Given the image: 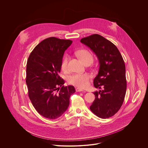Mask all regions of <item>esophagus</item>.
Returning <instances> with one entry per match:
<instances>
[{"label":"esophagus","instance_id":"esophagus-1","mask_svg":"<svg viewBox=\"0 0 148 148\" xmlns=\"http://www.w3.org/2000/svg\"><path fill=\"white\" fill-rule=\"evenodd\" d=\"M75 90H76V92H83V91H84L82 89H80V88H77L75 89Z\"/></svg>","mask_w":148,"mask_h":148}]
</instances>
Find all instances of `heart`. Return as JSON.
I'll return each instance as SVG.
<instances>
[{"label": "heart", "instance_id": "1", "mask_svg": "<svg viewBox=\"0 0 148 148\" xmlns=\"http://www.w3.org/2000/svg\"><path fill=\"white\" fill-rule=\"evenodd\" d=\"M77 55L84 64L88 62H92L93 60V57L92 54L87 50H79L77 52ZM68 55H65L64 56L61 64L62 69L63 71H66L68 69ZM90 78V75L87 73L74 74L69 76L67 78V80L68 82L71 84L83 88L88 86Z\"/></svg>", "mask_w": 148, "mask_h": 148}]
</instances>
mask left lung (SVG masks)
Wrapping results in <instances>:
<instances>
[{
  "instance_id": "8db88e82",
  "label": "left lung",
  "mask_w": 148,
  "mask_h": 148,
  "mask_svg": "<svg viewBox=\"0 0 148 148\" xmlns=\"http://www.w3.org/2000/svg\"><path fill=\"white\" fill-rule=\"evenodd\" d=\"M80 42L89 47L98 57V74L94 86L103 90L94 92L95 100L90 106L92 113L102 119L117 113L124 100L127 90L125 66L117 47L99 34L83 38Z\"/></svg>"
}]
</instances>
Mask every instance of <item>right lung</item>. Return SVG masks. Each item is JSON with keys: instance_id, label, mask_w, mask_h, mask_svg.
<instances>
[{"instance_id": "obj_1", "label": "right lung", "mask_w": 148, "mask_h": 148, "mask_svg": "<svg viewBox=\"0 0 148 148\" xmlns=\"http://www.w3.org/2000/svg\"><path fill=\"white\" fill-rule=\"evenodd\" d=\"M72 42L56 37L47 38L35 47L27 61L29 97L38 113L49 119L63 115L69 106L71 95L75 92L73 86H64V80L59 75L64 51Z\"/></svg>"}]
</instances>
